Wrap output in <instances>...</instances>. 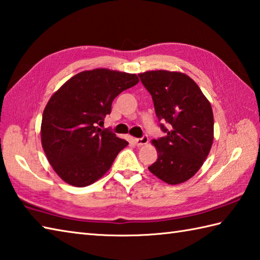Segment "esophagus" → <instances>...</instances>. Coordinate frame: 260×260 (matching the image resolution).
Segmentation results:
<instances>
[{
  "label": "esophagus",
  "mask_w": 260,
  "mask_h": 260,
  "mask_svg": "<svg viewBox=\"0 0 260 260\" xmlns=\"http://www.w3.org/2000/svg\"><path fill=\"white\" fill-rule=\"evenodd\" d=\"M147 142H149V137H147L146 135H144L143 137H141V139H135V144L137 146L145 145V144H147Z\"/></svg>",
  "instance_id": "obj_1"
}]
</instances>
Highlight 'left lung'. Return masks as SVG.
I'll list each match as a JSON object with an SVG mask.
<instances>
[{"mask_svg":"<svg viewBox=\"0 0 260 260\" xmlns=\"http://www.w3.org/2000/svg\"><path fill=\"white\" fill-rule=\"evenodd\" d=\"M152 95L155 114L167 133L153 140L157 159L149 170L169 185L185 182L201 169L214 139L210 101L189 76L157 70L139 74Z\"/></svg>","mask_w":260,"mask_h":260,"instance_id":"8db88e82","label":"left lung"}]
</instances>
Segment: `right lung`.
<instances>
[{"label": "right lung", "instance_id": "right-lung-1", "mask_svg": "<svg viewBox=\"0 0 260 260\" xmlns=\"http://www.w3.org/2000/svg\"><path fill=\"white\" fill-rule=\"evenodd\" d=\"M137 83L136 74L95 69L75 74L50 96L42 119V145L54 171L69 185L93 184L128 145L98 125L116 96Z\"/></svg>", "mask_w": 260, "mask_h": 260}]
</instances>
